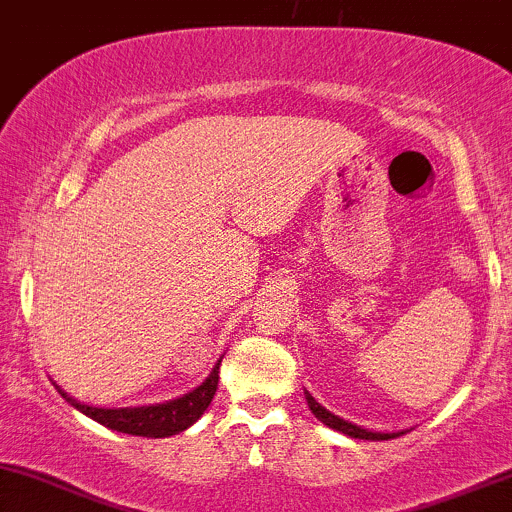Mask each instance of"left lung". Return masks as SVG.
I'll return each mask as SVG.
<instances>
[{
    "mask_svg": "<svg viewBox=\"0 0 512 512\" xmlns=\"http://www.w3.org/2000/svg\"><path fill=\"white\" fill-rule=\"evenodd\" d=\"M305 399H308L310 411H313V414L322 421V424L334 428V431L344 433V436L361 438V440H387V438H397L399 433H404V431H399V433H375V431H368V428L349 424V421H344V419H339V416H334L332 411H327L320 402H315V397L310 395V392H305Z\"/></svg>",
    "mask_w": 512,
    "mask_h": 512,
    "instance_id": "left-lung-1",
    "label": "left lung"
}]
</instances>
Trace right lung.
Segmentation results:
<instances>
[{"instance_id": "add662e5", "label": "right lung", "mask_w": 512, "mask_h": 512, "mask_svg": "<svg viewBox=\"0 0 512 512\" xmlns=\"http://www.w3.org/2000/svg\"><path fill=\"white\" fill-rule=\"evenodd\" d=\"M219 366L216 363L214 370L209 373V378L202 385L195 387L192 392L182 395L178 399H170L163 404H149V407H125V409H103V407H88V404L76 402L67 395V392L57 387V392L72 404L74 409H79L81 414H86L88 419L98 421V424L113 428V431L129 433V436H144V438H168L175 433L190 428L199 416L207 411L211 399L216 395V387H219Z\"/></svg>"}]
</instances>
